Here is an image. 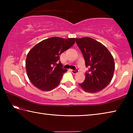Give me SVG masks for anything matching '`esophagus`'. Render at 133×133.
<instances>
[{
	"instance_id": "esophagus-1",
	"label": "esophagus",
	"mask_w": 133,
	"mask_h": 133,
	"mask_svg": "<svg viewBox=\"0 0 133 133\" xmlns=\"http://www.w3.org/2000/svg\"><path fill=\"white\" fill-rule=\"evenodd\" d=\"M71 71L72 73H73V74H76V73H77V72H78V70H77V69H76L75 70H71Z\"/></svg>"
}]
</instances>
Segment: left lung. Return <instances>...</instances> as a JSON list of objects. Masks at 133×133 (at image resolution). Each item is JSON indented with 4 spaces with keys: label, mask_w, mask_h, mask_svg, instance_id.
I'll list each match as a JSON object with an SVG mask.
<instances>
[{
    "label": "left lung",
    "mask_w": 133,
    "mask_h": 133,
    "mask_svg": "<svg viewBox=\"0 0 133 133\" xmlns=\"http://www.w3.org/2000/svg\"><path fill=\"white\" fill-rule=\"evenodd\" d=\"M76 41L84 57L85 66L90 67L80 86L88 93L102 90L113 77L115 69L113 57L106 47L91 37L76 39Z\"/></svg>",
    "instance_id": "left-lung-1"
}]
</instances>
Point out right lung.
<instances>
[{"label": "right lung", "mask_w": 133, "mask_h": 133, "mask_svg": "<svg viewBox=\"0 0 133 133\" xmlns=\"http://www.w3.org/2000/svg\"><path fill=\"white\" fill-rule=\"evenodd\" d=\"M75 38L53 37L39 42L29 51L26 60L27 75L31 83L43 91L57 86L67 70L62 68L59 56L73 46Z\"/></svg>", "instance_id": "obj_1"}]
</instances>
